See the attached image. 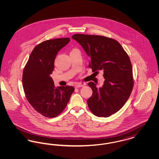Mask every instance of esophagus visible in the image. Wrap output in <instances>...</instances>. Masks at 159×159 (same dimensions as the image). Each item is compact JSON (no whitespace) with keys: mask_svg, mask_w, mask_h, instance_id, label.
<instances>
[{"mask_svg":"<svg viewBox=\"0 0 159 159\" xmlns=\"http://www.w3.org/2000/svg\"><path fill=\"white\" fill-rule=\"evenodd\" d=\"M83 86H84L83 84H82V83H77V84H75V88H79L83 87Z\"/></svg>","mask_w":159,"mask_h":159,"instance_id":"obj_1","label":"esophagus"}]
</instances>
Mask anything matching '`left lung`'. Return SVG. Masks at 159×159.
I'll use <instances>...</instances> for the list:
<instances>
[{
  "instance_id": "8db88e82",
  "label": "left lung",
  "mask_w": 159,
  "mask_h": 159,
  "mask_svg": "<svg viewBox=\"0 0 159 159\" xmlns=\"http://www.w3.org/2000/svg\"><path fill=\"white\" fill-rule=\"evenodd\" d=\"M76 40L90 57L92 71L104 72L102 87L90 82L92 95L87 102L91 112L107 117L117 112L126 103L134 86L132 67L128 55L116 40L102 36L74 34Z\"/></svg>"
}]
</instances>
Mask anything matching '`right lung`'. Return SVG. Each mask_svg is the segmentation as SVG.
<instances>
[{
  "instance_id": "obj_1",
  "label": "right lung",
  "mask_w": 159,
  "mask_h": 159,
  "mask_svg": "<svg viewBox=\"0 0 159 159\" xmlns=\"http://www.w3.org/2000/svg\"><path fill=\"white\" fill-rule=\"evenodd\" d=\"M70 41V38H60L39 43L31 52L23 70L25 97L34 109L46 117L53 118L62 112L75 91L71 86L55 88L50 76L57 53Z\"/></svg>"
}]
</instances>
